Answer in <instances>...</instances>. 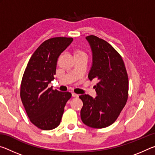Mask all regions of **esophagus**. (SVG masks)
<instances>
[{
  "label": "esophagus",
  "mask_w": 155,
  "mask_h": 155,
  "mask_svg": "<svg viewBox=\"0 0 155 155\" xmlns=\"http://www.w3.org/2000/svg\"><path fill=\"white\" fill-rule=\"evenodd\" d=\"M72 96H73V97H74V98H78V95L77 94L72 93Z\"/></svg>",
  "instance_id": "34e87169"
}]
</instances>
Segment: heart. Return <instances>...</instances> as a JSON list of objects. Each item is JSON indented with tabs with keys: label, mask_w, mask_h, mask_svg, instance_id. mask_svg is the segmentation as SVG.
<instances>
[{
	"label": "heart",
	"mask_w": 155,
	"mask_h": 155,
	"mask_svg": "<svg viewBox=\"0 0 155 155\" xmlns=\"http://www.w3.org/2000/svg\"><path fill=\"white\" fill-rule=\"evenodd\" d=\"M74 54H85L84 53L83 51H80V50H77V51H75Z\"/></svg>",
	"instance_id": "heart-1"
}]
</instances>
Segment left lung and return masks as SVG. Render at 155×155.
Masks as SVG:
<instances>
[{"label":"left lung","instance_id":"1","mask_svg":"<svg viewBox=\"0 0 155 155\" xmlns=\"http://www.w3.org/2000/svg\"><path fill=\"white\" fill-rule=\"evenodd\" d=\"M92 51V66L88 74L90 81L97 80L94 86L95 98L88 94L79 98L83 105L81 118L88 127L103 128L112 124L127 103L128 78L124 61L107 41L95 35L86 37Z\"/></svg>","mask_w":155,"mask_h":155}]
</instances>
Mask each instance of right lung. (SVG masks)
Returning a JSON list of instances; mask_svg holds the SVG:
<instances>
[{
    "mask_svg": "<svg viewBox=\"0 0 155 155\" xmlns=\"http://www.w3.org/2000/svg\"><path fill=\"white\" fill-rule=\"evenodd\" d=\"M73 38L48 39L36 49L28 62L20 86V98L28 118L41 130L55 128L61 122L64 107L71 93L48 87L56 74L59 56Z\"/></svg>",
    "mask_w": 155,
    "mask_h": 155,
    "instance_id": "1",
    "label": "right lung"
}]
</instances>
